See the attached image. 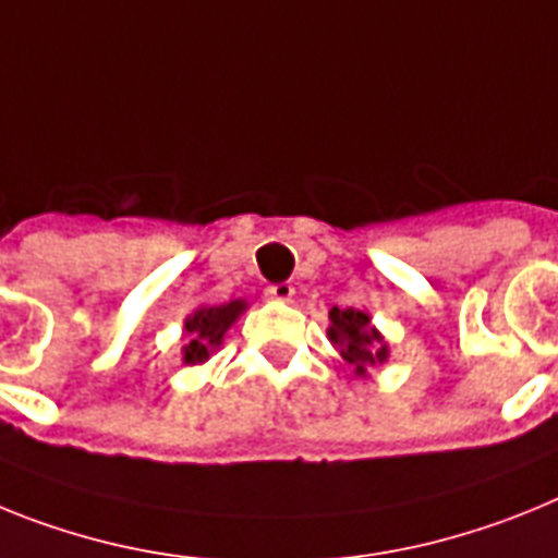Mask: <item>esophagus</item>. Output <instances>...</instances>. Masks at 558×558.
Listing matches in <instances>:
<instances>
[{
  "mask_svg": "<svg viewBox=\"0 0 558 558\" xmlns=\"http://www.w3.org/2000/svg\"><path fill=\"white\" fill-rule=\"evenodd\" d=\"M266 298L278 300V303H289L294 298V286L292 283H275L266 286Z\"/></svg>",
  "mask_w": 558,
  "mask_h": 558,
  "instance_id": "34e87169",
  "label": "esophagus"
}]
</instances>
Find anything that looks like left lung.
Instances as JSON below:
<instances>
[{"mask_svg":"<svg viewBox=\"0 0 558 558\" xmlns=\"http://www.w3.org/2000/svg\"><path fill=\"white\" fill-rule=\"evenodd\" d=\"M331 337L333 345L339 348L342 360L353 367L356 376H365V367L376 365L387 356V345H381V337L376 328H371V317L356 308H331Z\"/></svg>","mask_w":558,"mask_h":558,"instance_id":"1","label":"left lung"}]
</instances>
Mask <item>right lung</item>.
<instances>
[{
	"instance_id": "right-lung-1",
	"label": "right lung",
	"mask_w": 558,
	"mask_h": 558,
	"mask_svg": "<svg viewBox=\"0 0 558 558\" xmlns=\"http://www.w3.org/2000/svg\"><path fill=\"white\" fill-rule=\"evenodd\" d=\"M244 300H232L225 306H207L198 308L187 317L185 323V362L187 365H196V362H205L210 356V351L216 345H221V337H225L227 328L235 323L241 312H244Z\"/></svg>"
}]
</instances>
